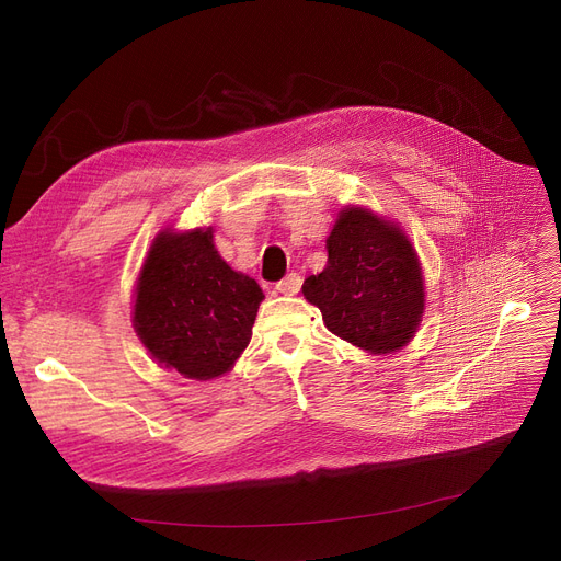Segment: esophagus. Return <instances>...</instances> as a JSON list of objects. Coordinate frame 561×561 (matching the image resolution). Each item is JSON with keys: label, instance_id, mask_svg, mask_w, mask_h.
<instances>
[{"label": "esophagus", "instance_id": "esophagus-1", "mask_svg": "<svg viewBox=\"0 0 561 561\" xmlns=\"http://www.w3.org/2000/svg\"><path fill=\"white\" fill-rule=\"evenodd\" d=\"M276 289L285 297L297 295V291L301 289V276L299 274H287L280 283H276Z\"/></svg>", "mask_w": 561, "mask_h": 561}]
</instances>
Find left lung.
<instances>
[{
  "label": "left lung",
  "instance_id": "8db88e82",
  "mask_svg": "<svg viewBox=\"0 0 561 561\" xmlns=\"http://www.w3.org/2000/svg\"><path fill=\"white\" fill-rule=\"evenodd\" d=\"M322 274L304 280V297L322 310L337 337L371 354L411 342L424 310L420 260L407 234L363 207H346L327 239Z\"/></svg>",
  "mask_w": 561,
  "mask_h": 561
}]
</instances>
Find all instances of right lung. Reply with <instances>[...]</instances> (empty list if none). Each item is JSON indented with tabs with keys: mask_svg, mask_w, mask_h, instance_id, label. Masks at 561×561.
I'll return each mask as SVG.
<instances>
[{
	"mask_svg": "<svg viewBox=\"0 0 561 561\" xmlns=\"http://www.w3.org/2000/svg\"><path fill=\"white\" fill-rule=\"evenodd\" d=\"M260 285L226 264L211 228L154 237L137 283L135 331L164 367L207 381L247 350Z\"/></svg>",
	"mask_w": 561,
	"mask_h": 561,
	"instance_id": "1",
	"label": "right lung"
}]
</instances>
